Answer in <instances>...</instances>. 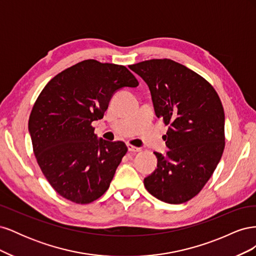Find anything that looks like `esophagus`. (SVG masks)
<instances>
[{
    "instance_id": "1",
    "label": "esophagus",
    "mask_w": 256,
    "mask_h": 256,
    "mask_svg": "<svg viewBox=\"0 0 256 256\" xmlns=\"http://www.w3.org/2000/svg\"><path fill=\"white\" fill-rule=\"evenodd\" d=\"M127 147H128V150H129V152H140V150H141L140 148H138V147H136V146L131 145V144H128V145H127Z\"/></svg>"
}]
</instances>
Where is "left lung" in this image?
Segmentation results:
<instances>
[{"mask_svg": "<svg viewBox=\"0 0 256 256\" xmlns=\"http://www.w3.org/2000/svg\"><path fill=\"white\" fill-rule=\"evenodd\" d=\"M148 85L157 118L168 125L170 150L154 152L157 168L144 178L152 196L168 204L194 198L222 157L224 110L212 84L172 60H148L129 65Z\"/></svg>", "mask_w": 256, "mask_h": 256, "instance_id": "left-lung-1", "label": "left lung"}]
</instances>
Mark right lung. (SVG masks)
<instances>
[{
	"mask_svg": "<svg viewBox=\"0 0 256 256\" xmlns=\"http://www.w3.org/2000/svg\"><path fill=\"white\" fill-rule=\"evenodd\" d=\"M125 66L85 60L51 79L28 120L33 150L42 174L60 196L88 204L109 189L128 148L97 138L92 122L104 118L122 88H136Z\"/></svg>",
	"mask_w": 256,
	"mask_h": 256,
	"instance_id": "1",
	"label": "right lung"
}]
</instances>
